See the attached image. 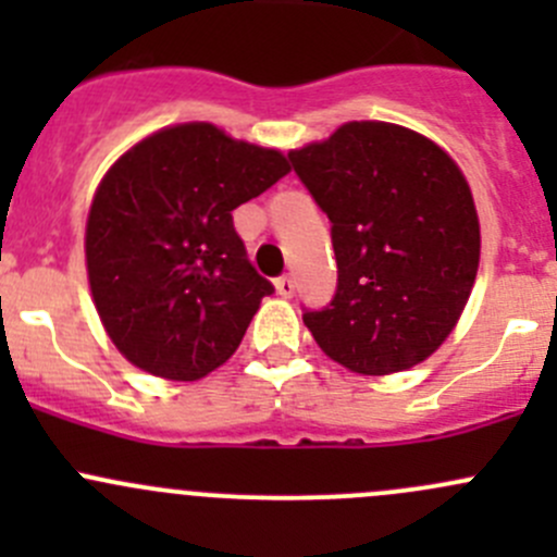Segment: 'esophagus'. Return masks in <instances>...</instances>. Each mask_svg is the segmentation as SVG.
Instances as JSON below:
<instances>
[{
  "label": "esophagus",
  "instance_id": "34e87169",
  "mask_svg": "<svg viewBox=\"0 0 557 557\" xmlns=\"http://www.w3.org/2000/svg\"><path fill=\"white\" fill-rule=\"evenodd\" d=\"M274 288H277V294L283 296V299H290L296 290V283H294V277H288V274H285V277L274 280Z\"/></svg>",
  "mask_w": 557,
  "mask_h": 557
}]
</instances>
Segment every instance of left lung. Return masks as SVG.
Segmentation results:
<instances>
[{
	"mask_svg": "<svg viewBox=\"0 0 557 557\" xmlns=\"http://www.w3.org/2000/svg\"><path fill=\"white\" fill-rule=\"evenodd\" d=\"M331 221L339 283L305 325L331 361L367 377L404 372L453 334L480 269V215L453 156L385 121L342 123L288 150Z\"/></svg>",
	"mask_w": 557,
	"mask_h": 557,
	"instance_id": "1",
	"label": "left lung"
}]
</instances>
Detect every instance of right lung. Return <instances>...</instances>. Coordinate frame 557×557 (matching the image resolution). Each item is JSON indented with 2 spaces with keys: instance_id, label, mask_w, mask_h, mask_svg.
Here are the masks:
<instances>
[{
  "instance_id": "right-lung-1",
  "label": "right lung",
  "mask_w": 557,
  "mask_h": 557,
  "mask_svg": "<svg viewBox=\"0 0 557 557\" xmlns=\"http://www.w3.org/2000/svg\"><path fill=\"white\" fill-rule=\"evenodd\" d=\"M288 172L277 148L207 121L159 128L104 172L86 221V272L128 363L194 383L237 352L274 288L247 261L232 212Z\"/></svg>"
}]
</instances>
